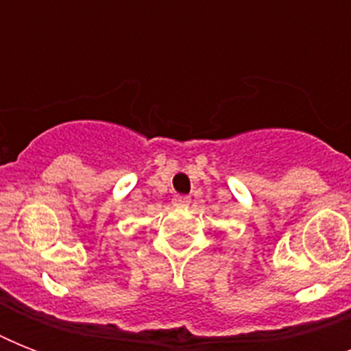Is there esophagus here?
Masks as SVG:
<instances>
[{
  "mask_svg": "<svg viewBox=\"0 0 351 351\" xmlns=\"http://www.w3.org/2000/svg\"><path fill=\"white\" fill-rule=\"evenodd\" d=\"M173 202H175V206H186V204L191 202V198L182 197V195H176V197L173 198Z\"/></svg>",
  "mask_w": 351,
  "mask_h": 351,
  "instance_id": "obj_1",
  "label": "esophagus"
}]
</instances>
